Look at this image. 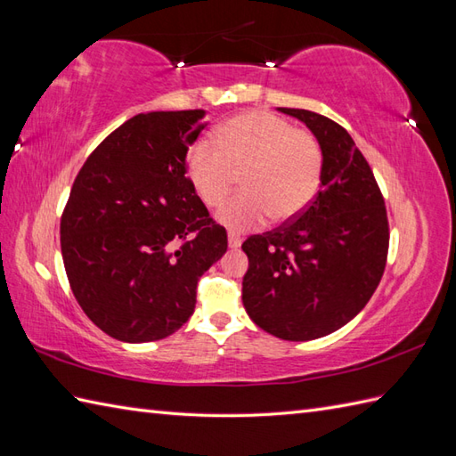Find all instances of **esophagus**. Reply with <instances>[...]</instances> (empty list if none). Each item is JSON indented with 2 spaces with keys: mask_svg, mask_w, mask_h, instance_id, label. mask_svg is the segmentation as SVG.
Wrapping results in <instances>:
<instances>
[{
  "mask_svg": "<svg viewBox=\"0 0 456 456\" xmlns=\"http://www.w3.org/2000/svg\"><path fill=\"white\" fill-rule=\"evenodd\" d=\"M229 247L231 248H239L240 247V237L239 235H235V233H229Z\"/></svg>",
  "mask_w": 456,
  "mask_h": 456,
  "instance_id": "34e87169",
  "label": "esophagus"
}]
</instances>
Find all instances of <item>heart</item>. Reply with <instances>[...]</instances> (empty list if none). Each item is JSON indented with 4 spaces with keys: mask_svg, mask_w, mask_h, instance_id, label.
Listing matches in <instances>:
<instances>
[{
    "mask_svg": "<svg viewBox=\"0 0 456 456\" xmlns=\"http://www.w3.org/2000/svg\"><path fill=\"white\" fill-rule=\"evenodd\" d=\"M323 147L314 133L266 111H248L219 127V144L201 139L190 149L188 176L201 201L219 208L240 174L243 193L219 221L231 231L292 221L309 208L323 176Z\"/></svg>",
    "mask_w": 456,
    "mask_h": 456,
    "instance_id": "1",
    "label": "heart"
}]
</instances>
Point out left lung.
<instances>
[{"label": "left lung", "mask_w": 456, "mask_h": 456, "mask_svg": "<svg viewBox=\"0 0 456 456\" xmlns=\"http://www.w3.org/2000/svg\"><path fill=\"white\" fill-rule=\"evenodd\" d=\"M323 147L317 196L292 223L248 237L243 305L266 333L312 341L346 325L372 297L388 258V216L362 152L341 125L278 108Z\"/></svg>", "instance_id": "left-lung-1"}]
</instances>
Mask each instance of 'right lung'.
I'll return each mask as SVG.
<instances>
[{
	"instance_id": "obj_1",
	"label": "right lung",
	"mask_w": 456,
	"mask_h": 456,
	"mask_svg": "<svg viewBox=\"0 0 456 456\" xmlns=\"http://www.w3.org/2000/svg\"><path fill=\"white\" fill-rule=\"evenodd\" d=\"M206 111L139 113L84 162L61 219L76 302L123 343L172 335L196 307L201 274L225 255L227 231L186 176Z\"/></svg>"
}]
</instances>
